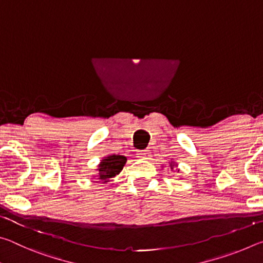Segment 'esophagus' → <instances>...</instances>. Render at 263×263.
I'll list each match as a JSON object with an SVG mask.
<instances>
[{
  "instance_id": "1",
  "label": "esophagus",
  "mask_w": 263,
  "mask_h": 263,
  "mask_svg": "<svg viewBox=\"0 0 263 263\" xmlns=\"http://www.w3.org/2000/svg\"><path fill=\"white\" fill-rule=\"evenodd\" d=\"M137 157L140 158V159H144V160H149L151 157H152V153H151L148 149L140 151V152L137 153Z\"/></svg>"
}]
</instances>
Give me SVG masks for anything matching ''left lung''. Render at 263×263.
<instances>
[{
    "label": "left lung",
    "mask_w": 263,
    "mask_h": 263,
    "mask_svg": "<svg viewBox=\"0 0 263 263\" xmlns=\"http://www.w3.org/2000/svg\"><path fill=\"white\" fill-rule=\"evenodd\" d=\"M169 166H171V169L173 171V167H177V164H176V162H174V161H172L171 163H169ZM177 172H179V169H176Z\"/></svg>",
    "instance_id": "1"
}]
</instances>
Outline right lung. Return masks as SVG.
I'll list each match as a JSON object with an SVG mask.
<instances>
[{
    "mask_svg": "<svg viewBox=\"0 0 263 263\" xmlns=\"http://www.w3.org/2000/svg\"><path fill=\"white\" fill-rule=\"evenodd\" d=\"M126 163V157L119 154H111L101 160L99 166H97V177L99 180L106 183L111 177H115L122 172L123 167Z\"/></svg>",
    "mask_w": 263,
    "mask_h": 263,
    "instance_id": "obj_1",
    "label": "right lung"
}]
</instances>
